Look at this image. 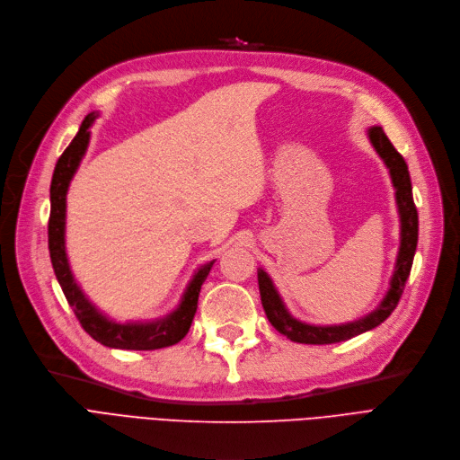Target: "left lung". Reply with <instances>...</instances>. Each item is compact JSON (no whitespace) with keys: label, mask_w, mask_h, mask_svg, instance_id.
I'll return each instance as SVG.
<instances>
[{"label":"left lung","mask_w":460,"mask_h":460,"mask_svg":"<svg viewBox=\"0 0 460 460\" xmlns=\"http://www.w3.org/2000/svg\"><path fill=\"white\" fill-rule=\"evenodd\" d=\"M367 135L370 144H373L380 159L385 163L389 170L391 183L395 187V200H397V209L401 217V247L395 261V271H393V277L389 280V290L380 301L378 307L359 320L339 323V325H313L294 318L288 313L287 305L282 303L273 280L264 270L260 268L258 287H260L261 307H264L266 316L275 330L282 335H287L294 342L333 344V342L348 341L356 335L375 330L376 325H380L393 311H395L399 299L402 296L404 284L408 280L415 247H418V209H415L413 196H411L408 164L401 153L393 147L382 127H370L367 130Z\"/></svg>","instance_id":"8db88e82"}]
</instances>
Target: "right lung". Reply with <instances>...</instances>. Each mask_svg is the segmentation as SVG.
<instances>
[{
    "instance_id": "add662e5",
    "label": "right lung",
    "mask_w": 460,
    "mask_h": 460,
    "mask_svg": "<svg viewBox=\"0 0 460 460\" xmlns=\"http://www.w3.org/2000/svg\"><path fill=\"white\" fill-rule=\"evenodd\" d=\"M99 114H87L82 121L76 137L69 147L61 153L56 163L52 185H50V218H49V251L52 268L59 287L73 307L78 322L97 342L108 348L119 349H159L180 342L192 323L196 307H199L200 288L213 268L215 260L208 261L196 271L189 282V287L181 297L176 311L170 314L149 320V322H127L119 323L104 316L95 305L84 296L75 275L71 271L67 251H65V211H67V190L71 180L76 173L82 157L85 155L87 144H90V127L93 125Z\"/></svg>"
}]
</instances>
